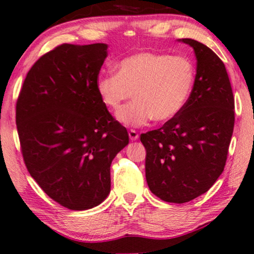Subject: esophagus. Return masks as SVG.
Segmentation results:
<instances>
[{
    "label": "esophagus",
    "instance_id": "obj_1",
    "mask_svg": "<svg viewBox=\"0 0 254 254\" xmlns=\"http://www.w3.org/2000/svg\"><path fill=\"white\" fill-rule=\"evenodd\" d=\"M128 135H129V138L131 139V141H136V139L138 138V134L135 129H129V131H128Z\"/></svg>",
    "mask_w": 254,
    "mask_h": 254
}]
</instances>
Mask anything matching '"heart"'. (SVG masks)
Returning a JSON list of instances; mask_svg holds the SVG:
<instances>
[{"mask_svg": "<svg viewBox=\"0 0 254 254\" xmlns=\"http://www.w3.org/2000/svg\"><path fill=\"white\" fill-rule=\"evenodd\" d=\"M194 75L188 57L143 51L119 62L117 73L100 76L97 91L113 110L135 93L136 100L117 112V119L126 126H142L151 119L167 123L188 103Z\"/></svg>", "mask_w": 254, "mask_h": 254, "instance_id": "heart-1", "label": "heart"}]
</instances>
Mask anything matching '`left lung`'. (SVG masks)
Listing matches in <instances>:
<instances>
[{
    "instance_id": "obj_1",
    "label": "left lung",
    "mask_w": 254,
    "mask_h": 254,
    "mask_svg": "<svg viewBox=\"0 0 254 254\" xmlns=\"http://www.w3.org/2000/svg\"><path fill=\"white\" fill-rule=\"evenodd\" d=\"M180 41L192 47L197 58L189 101L163 127L141 134L150 190L176 204L205 193L221 175L235 124L233 89L223 62L196 40Z\"/></svg>"
}]
</instances>
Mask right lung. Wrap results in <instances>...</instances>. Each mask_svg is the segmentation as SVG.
Segmentation results:
<instances>
[{
  "label": "right lung",
  "instance_id": "obj_1",
  "mask_svg": "<svg viewBox=\"0 0 254 254\" xmlns=\"http://www.w3.org/2000/svg\"><path fill=\"white\" fill-rule=\"evenodd\" d=\"M106 50L105 43L56 47L29 69L16 104L28 173L51 199L73 211L108 197L110 166L129 142L97 91Z\"/></svg>",
  "mask_w": 254,
  "mask_h": 254
}]
</instances>
